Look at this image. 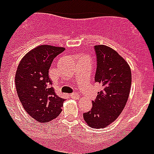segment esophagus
I'll return each mask as SVG.
<instances>
[{"instance_id":"esophagus-1","label":"esophagus","mask_w":154,"mask_h":154,"mask_svg":"<svg viewBox=\"0 0 154 154\" xmlns=\"http://www.w3.org/2000/svg\"><path fill=\"white\" fill-rule=\"evenodd\" d=\"M79 94L78 93H73L70 94V97H71L72 99H78L79 98Z\"/></svg>"}]
</instances>
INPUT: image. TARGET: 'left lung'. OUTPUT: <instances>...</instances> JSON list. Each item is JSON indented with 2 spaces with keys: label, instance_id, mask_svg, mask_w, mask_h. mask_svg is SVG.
Returning a JSON list of instances; mask_svg holds the SVG:
<instances>
[{
  "label": "left lung",
  "instance_id": "left-lung-1",
  "mask_svg": "<svg viewBox=\"0 0 154 154\" xmlns=\"http://www.w3.org/2000/svg\"><path fill=\"white\" fill-rule=\"evenodd\" d=\"M97 67L94 81L102 86L92 109L84 113L86 124L94 128L107 127L125 107L131 89V69L126 60L109 46H94Z\"/></svg>",
  "mask_w": 154,
  "mask_h": 154
}]
</instances>
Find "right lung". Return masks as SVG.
<instances>
[{
	"label": "right lung",
	"mask_w": 154,
	"mask_h": 154,
	"mask_svg": "<svg viewBox=\"0 0 154 154\" xmlns=\"http://www.w3.org/2000/svg\"><path fill=\"white\" fill-rule=\"evenodd\" d=\"M65 49L43 45L28 52L16 73V88L25 110L38 122L48 123L61 113L65 99L51 87L49 69L54 58Z\"/></svg>",
	"instance_id": "obj_1"
}]
</instances>
